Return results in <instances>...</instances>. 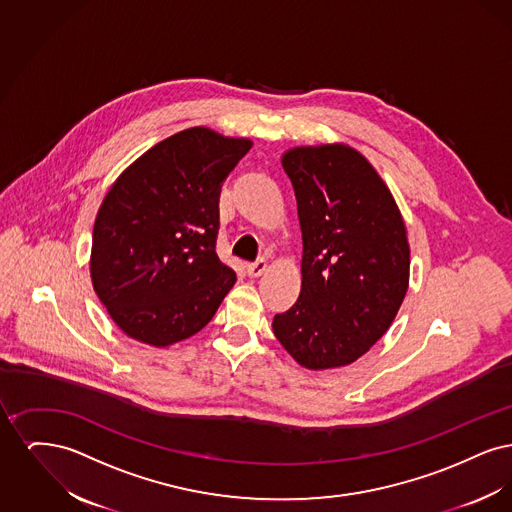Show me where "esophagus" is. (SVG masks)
Returning a JSON list of instances; mask_svg holds the SVG:
<instances>
[{"label":"esophagus","mask_w":512,"mask_h":512,"mask_svg":"<svg viewBox=\"0 0 512 512\" xmlns=\"http://www.w3.org/2000/svg\"><path fill=\"white\" fill-rule=\"evenodd\" d=\"M267 259H257V261H253V263H249L247 265V274L251 276V278H259L265 270H267Z\"/></svg>","instance_id":"esophagus-1"}]
</instances>
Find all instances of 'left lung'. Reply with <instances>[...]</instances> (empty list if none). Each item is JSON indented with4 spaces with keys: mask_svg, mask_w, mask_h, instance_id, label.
<instances>
[{
    "mask_svg": "<svg viewBox=\"0 0 512 512\" xmlns=\"http://www.w3.org/2000/svg\"><path fill=\"white\" fill-rule=\"evenodd\" d=\"M303 234L301 293L272 330L305 368L357 361L380 340L409 286V242L388 186L351 147L282 157Z\"/></svg>",
    "mask_w": 512,
    "mask_h": 512,
    "instance_id": "8db88e82",
    "label": "left lung"
}]
</instances>
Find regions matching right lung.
<instances>
[{"label": "right lung", "mask_w": 512, "mask_h": 512, "mask_svg": "<svg viewBox=\"0 0 512 512\" xmlns=\"http://www.w3.org/2000/svg\"><path fill=\"white\" fill-rule=\"evenodd\" d=\"M251 149L194 126L122 172L94 224V290L122 332L155 347L197 334L236 272L217 255L222 182Z\"/></svg>", "instance_id": "obj_1"}]
</instances>
